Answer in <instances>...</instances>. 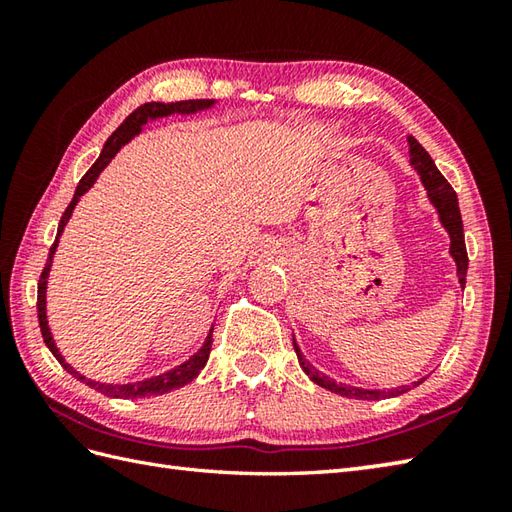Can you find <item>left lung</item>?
I'll return each instance as SVG.
<instances>
[{
    "mask_svg": "<svg viewBox=\"0 0 512 512\" xmlns=\"http://www.w3.org/2000/svg\"><path fill=\"white\" fill-rule=\"evenodd\" d=\"M409 158H411V165L420 173V180L424 184V189L429 193V200L436 206L438 213H440V222L447 228L449 235H451V255L455 259V264H458V277H460V284H466V270H469V255H466V244H464V226H462V215H460V204H458V195H455L453 187L447 182V178L442 176L438 171L436 162L431 160V156L427 154V149H424L416 138L409 136ZM292 345H295V352L299 363L303 367V372H306L314 383L319 387L334 391V394L345 396V398H356V400H380V398H389V396H400L405 394V391L411 389V385L405 387H396V389H358V387H350V385H339L336 380L323 376L319 369H314L306 358H303L301 350L297 347L295 339H292ZM424 380V378H422ZM422 380L418 383H413V387L420 385Z\"/></svg>",
    "mask_w": 512,
    "mask_h": 512,
    "instance_id": "left-lung-1",
    "label": "left lung"
}]
</instances>
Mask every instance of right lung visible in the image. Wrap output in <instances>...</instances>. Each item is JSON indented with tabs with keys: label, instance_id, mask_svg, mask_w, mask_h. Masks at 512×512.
<instances>
[{
	"label": "right lung",
	"instance_id": "obj_1",
	"mask_svg": "<svg viewBox=\"0 0 512 512\" xmlns=\"http://www.w3.org/2000/svg\"><path fill=\"white\" fill-rule=\"evenodd\" d=\"M215 101L211 99H193V101H178V103H145L140 105L138 110H134L132 114H129L125 121L118 125L116 132L107 138V143L101 151L99 160L94 162V165L90 167V171L85 173V176L81 178L79 187H76L74 191V198L72 202L68 204V209H65V213L61 215V222H59V228H57V237H54V244L50 246V253H48V262L46 266H43V273L39 277V286H37V317H39V328H41V336L43 341H46L48 350L54 354V358L68 369V372L72 376H76L79 380H83V383H88L92 389L101 391V394L105 396H112V398H143V396H158V394H167V391L171 389H178V387H184L187 383H191V380L200 374V369L206 365V361H209V354H211V345H213V330L209 332V336H206L204 345L200 347L198 352H195L187 363L178 365L176 369H171V372L167 374H160V376H154V378H147V380H140V383H129V385H105V383H94V380H88L85 376H81L76 369H72L68 363L63 361V356L59 354L57 345H54L52 341V334H50V328H48V319H46V284H48V273H50V266H52V255L54 250H57V244H59V237L63 233L65 224H68L70 215L74 211L76 202H79L81 195L88 191L92 184L96 182V178H99V173L110 165V160L116 156V151L121 149L125 143H129L140 129H143V125L149 121V118H162V116H169L173 112L178 114H191V112H198V110H206V107H211Z\"/></svg>",
	"mask_w": 512,
	"mask_h": 512
}]
</instances>
